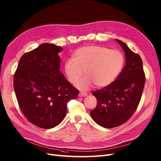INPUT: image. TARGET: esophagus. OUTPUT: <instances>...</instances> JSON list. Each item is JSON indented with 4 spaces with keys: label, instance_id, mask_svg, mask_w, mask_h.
Wrapping results in <instances>:
<instances>
[{
    "label": "esophagus",
    "instance_id": "1",
    "mask_svg": "<svg viewBox=\"0 0 161 161\" xmlns=\"http://www.w3.org/2000/svg\"><path fill=\"white\" fill-rule=\"evenodd\" d=\"M87 93H84V92H80L78 95L79 97H85V96H87Z\"/></svg>",
    "mask_w": 161,
    "mask_h": 161
}]
</instances>
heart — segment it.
Listing matches in <instances>:
<instances>
[{"instance_id": "obj_1", "label": "heart", "mask_w": 161, "mask_h": 161, "mask_svg": "<svg viewBox=\"0 0 161 161\" xmlns=\"http://www.w3.org/2000/svg\"><path fill=\"white\" fill-rule=\"evenodd\" d=\"M124 65V57L118 50L99 45L80 47L74 54V60L65 63L68 80L75 83L84 74L87 75L76 83V87L86 91L94 85L103 88L113 83L120 75Z\"/></svg>"}]
</instances>
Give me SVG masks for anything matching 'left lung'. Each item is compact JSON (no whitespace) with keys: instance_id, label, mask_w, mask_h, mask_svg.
Instances as JSON below:
<instances>
[{"instance_id":"8db88e82","label":"left lung","mask_w":161,"mask_h":161,"mask_svg":"<svg viewBox=\"0 0 161 161\" xmlns=\"http://www.w3.org/2000/svg\"><path fill=\"white\" fill-rule=\"evenodd\" d=\"M116 40L125 53L126 64L113 83L92 93L97 104L90 113L97 124L106 128L119 126L134 114L146 79L140 56L130 49L124 42Z\"/></svg>"}]
</instances>
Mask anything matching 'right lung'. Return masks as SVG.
<instances>
[{"label":"right lung","mask_w":161,"mask_h":161,"mask_svg":"<svg viewBox=\"0 0 161 161\" xmlns=\"http://www.w3.org/2000/svg\"><path fill=\"white\" fill-rule=\"evenodd\" d=\"M61 47L43 43L24 53L14 75V89L23 114L37 127L49 129L64 118L67 103L78 97L60 72Z\"/></svg>","instance_id":"1"}]
</instances>
